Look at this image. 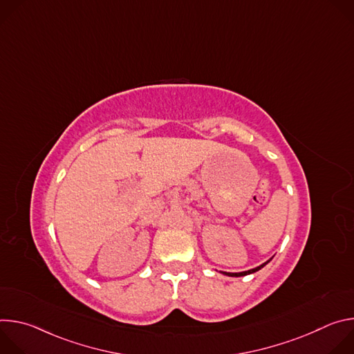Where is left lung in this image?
Listing matches in <instances>:
<instances>
[{
    "label": "left lung",
    "instance_id": "left-lung-1",
    "mask_svg": "<svg viewBox=\"0 0 354 354\" xmlns=\"http://www.w3.org/2000/svg\"><path fill=\"white\" fill-rule=\"evenodd\" d=\"M273 258H270L269 261H266L265 263H262V265H259V266H257V268H254V269H249V270H245V272H238V273H230V272H221L223 274H225V276H230V277H241V276H246V274H250V273H255V272H258V270H261L263 266H266L270 261H272Z\"/></svg>",
    "mask_w": 354,
    "mask_h": 354
}]
</instances>
